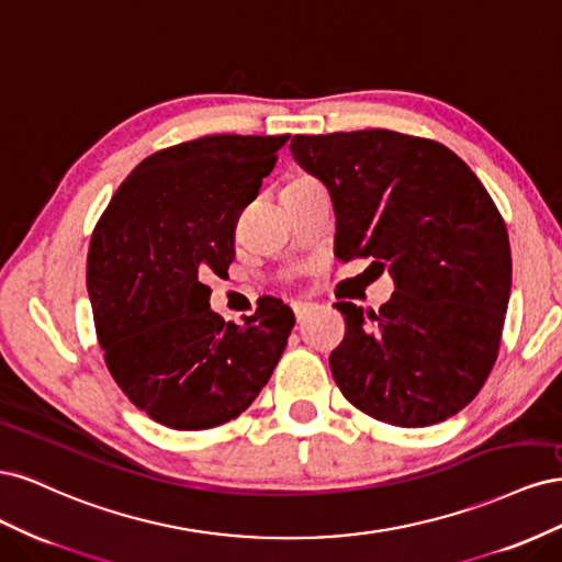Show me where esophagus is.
Returning a JSON list of instances; mask_svg holds the SVG:
<instances>
[{"instance_id":"1","label":"esophagus","mask_w":562,"mask_h":562,"mask_svg":"<svg viewBox=\"0 0 562 562\" xmlns=\"http://www.w3.org/2000/svg\"><path fill=\"white\" fill-rule=\"evenodd\" d=\"M293 312H295V318L302 321L312 312V302H293Z\"/></svg>"}]
</instances>
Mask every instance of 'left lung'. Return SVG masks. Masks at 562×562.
Returning <instances> with one entry per match:
<instances>
[{
    "label": "left lung",
    "instance_id": "8db88e82",
    "mask_svg": "<svg viewBox=\"0 0 562 562\" xmlns=\"http://www.w3.org/2000/svg\"><path fill=\"white\" fill-rule=\"evenodd\" d=\"M295 161L330 192L339 260L394 279L380 312L337 302L330 353L345 398L396 427L438 424L485 384L512 295V246L483 182L452 149L386 128L295 135Z\"/></svg>",
    "mask_w": 562,
    "mask_h": 562
}]
</instances>
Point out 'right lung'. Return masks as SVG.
Returning a JSON list of instances; mask_svg holds the SVG:
<instances>
[{"label":"right lung","instance_id":"obj_1","mask_svg":"<svg viewBox=\"0 0 562 562\" xmlns=\"http://www.w3.org/2000/svg\"><path fill=\"white\" fill-rule=\"evenodd\" d=\"M291 135H206L133 168L91 236L87 288L105 363L128 401L178 431L239 417L269 382L293 312L277 297L244 326L211 310L236 220Z\"/></svg>","mask_w":562,"mask_h":562}]
</instances>
